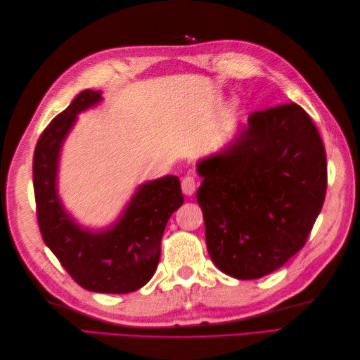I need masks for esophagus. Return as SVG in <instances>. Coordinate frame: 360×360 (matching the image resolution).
<instances>
[{"label": "esophagus", "mask_w": 360, "mask_h": 360, "mask_svg": "<svg viewBox=\"0 0 360 360\" xmlns=\"http://www.w3.org/2000/svg\"><path fill=\"white\" fill-rule=\"evenodd\" d=\"M181 187H182V193H184L186 196H192L196 190V181L193 176H186V178L181 182Z\"/></svg>", "instance_id": "obj_1"}]
</instances>
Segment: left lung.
<instances>
[{
	"instance_id": "1",
	"label": "left lung",
	"mask_w": 360,
	"mask_h": 360,
	"mask_svg": "<svg viewBox=\"0 0 360 360\" xmlns=\"http://www.w3.org/2000/svg\"><path fill=\"white\" fill-rule=\"evenodd\" d=\"M196 172L209 255L238 280L262 278L288 263L304 246L325 201L323 142L297 103L250 114Z\"/></svg>"
}]
</instances>
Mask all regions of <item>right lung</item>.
Segmentation results:
<instances>
[{"label":"right lung","mask_w":360,"mask_h":360,"mask_svg":"<svg viewBox=\"0 0 360 360\" xmlns=\"http://www.w3.org/2000/svg\"><path fill=\"white\" fill-rule=\"evenodd\" d=\"M102 101L98 91H82L38 139L32 165L37 218L44 244L82 288L128 294L147 285L156 272L167 221L184 196L178 176L143 182L120 217L105 229L82 226L65 209L57 188L63 143L79 114Z\"/></svg>","instance_id":"obj_1"}]
</instances>
